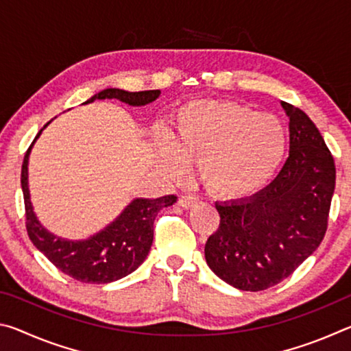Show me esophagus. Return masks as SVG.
<instances>
[{"mask_svg": "<svg viewBox=\"0 0 351 351\" xmlns=\"http://www.w3.org/2000/svg\"><path fill=\"white\" fill-rule=\"evenodd\" d=\"M178 204L184 207V209H192L193 206L198 204V199L192 197V195H182V197L178 199Z\"/></svg>", "mask_w": 351, "mask_h": 351, "instance_id": "34e87169", "label": "esophagus"}]
</instances>
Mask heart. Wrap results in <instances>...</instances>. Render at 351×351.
<instances>
[{"label": "heart", "mask_w": 351, "mask_h": 351, "mask_svg": "<svg viewBox=\"0 0 351 351\" xmlns=\"http://www.w3.org/2000/svg\"><path fill=\"white\" fill-rule=\"evenodd\" d=\"M287 153V130L276 116L232 100H201L180 110L159 158L170 175L198 164L206 192L221 201L252 197L271 182Z\"/></svg>", "instance_id": "b5f03b06"}]
</instances>
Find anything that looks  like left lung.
<instances>
[{"instance_id":"1","label":"left lung","mask_w":351,"mask_h":351,"mask_svg":"<svg viewBox=\"0 0 351 351\" xmlns=\"http://www.w3.org/2000/svg\"><path fill=\"white\" fill-rule=\"evenodd\" d=\"M282 106L289 117L287 162L252 197L215 203L219 228L204 247L209 268L241 291H263L289 277L328 228L335 159L311 119L291 104Z\"/></svg>"}]
</instances>
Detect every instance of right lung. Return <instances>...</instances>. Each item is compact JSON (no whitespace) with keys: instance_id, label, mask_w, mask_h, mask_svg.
<instances>
[{"instance_id":"right-lung-1","label":"right lung","mask_w":351,"mask_h":351,"mask_svg":"<svg viewBox=\"0 0 351 351\" xmlns=\"http://www.w3.org/2000/svg\"><path fill=\"white\" fill-rule=\"evenodd\" d=\"M159 94V90L128 93L117 88H108L97 93L85 104H91L96 99H117L132 106H141L156 100ZM31 148L32 145L27 148L23 161L21 189L25 197L26 229L34 246L43 252L56 268L83 283H110L132 274L150 252L154 218L164 207L176 203L175 195L156 199L136 198L99 234L80 241L64 240L47 232L34 213L27 187V161Z\"/></svg>"}]
</instances>
